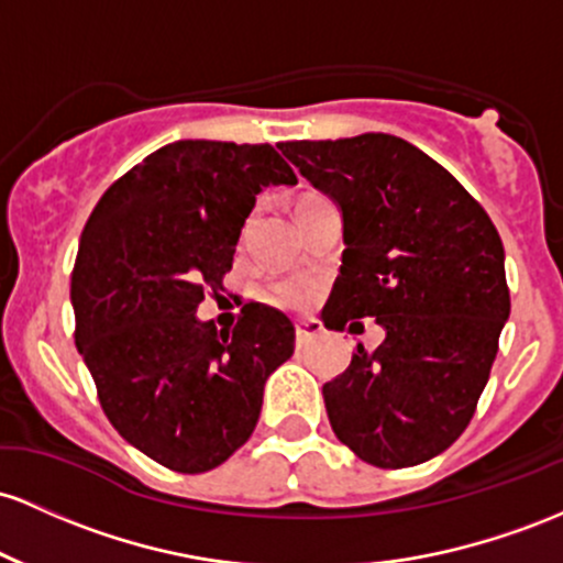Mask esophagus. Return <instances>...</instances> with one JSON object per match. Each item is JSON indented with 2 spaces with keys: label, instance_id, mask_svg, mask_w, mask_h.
Segmentation results:
<instances>
[{
  "label": "esophagus",
  "instance_id": "esophagus-1",
  "mask_svg": "<svg viewBox=\"0 0 563 563\" xmlns=\"http://www.w3.org/2000/svg\"><path fill=\"white\" fill-rule=\"evenodd\" d=\"M319 332H321V321H316V319L295 321V338H298V345H306L308 340L316 338Z\"/></svg>",
  "mask_w": 563,
  "mask_h": 563
}]
</instances>
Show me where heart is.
<instances>
[{
	"instance_id": "1",
	"label": "heart",
	"mask_w": 563,
	"mask_h": 563,
	"mask_svg": "<svg viewBox=\"0 0 563 563\" xmlns=\"http://www.w3.org/2000/svg\"><path fill=\"white\" fill-rule=\"evenodd\" d=\"M308 197H313V194H308ZM308 197H302V199H308ZM265 298H268L271 302H276V306L298 308V306H302V302H308V298H311V284L302 282V279L274 282L268 289H265Z\"/></svg>"
}]
</instances>
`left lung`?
Returning a JSON list of instances; mask_svg holds the SVG:
<instances>
[{"label": "left lung", "mask_w": 563, "mask_h": 563, "mask_svg": "<svg viewBox=\"0 0 563 563\" xmlns=\"http://www.w3.org/2000/svg\"><path fill=\"white\" fill-rule=\"evenodd\" d=\"M279 148L343 212L324 327L372 316L385 330L324 385L332 431L377 468L426 463L468 428L489 380L510 313L500 233L439 162L396 135Z\"/></svg>", "instance_id": "obj_1"}]
</instances>
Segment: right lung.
Returning <instances> with one entry per match:
<instances>
[{"label":"right lung","instance_id":"add662e5","mask_svg":"<svg viewBox=\"0 0 563 563\" xmlns=\"http://www.w3.org/2000/svg\"><path fill=\"white\" fill-rule=\"evenodd\" d=\"M274 145L175 141L100 197L71 274L77 349L106 418L135 450L178 473L218 468L255 431L271 372L295 327L247 302L233 330L199 321L223 289L255 197L295 186Z\"/></svg>","mask_w":563,"mask_h":563}]
</instances>
